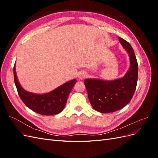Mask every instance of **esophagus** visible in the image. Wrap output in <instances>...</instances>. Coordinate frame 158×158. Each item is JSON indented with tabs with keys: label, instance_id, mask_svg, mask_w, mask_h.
<instances>
[{
	"label": "esophagus",
	"instance_id": "obj_1",
	"mask_svg": "<svg viewBox=\"0 0 158 158\" xmlns=\"http://www.w3.org/2000/svg\"><path fill=\"white\" fill-rule=\"evenodd\" d=\"M87 76V74L85 73V72H80L78 74V78L80 80H83Z\"/></svg>",
	"mask_w": 158,
	"mask_h": 158
}]
</instances>
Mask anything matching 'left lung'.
I'll list each match as a JSON object with an SVG mask.
<instances>
[{"instance_id": "1", "label": "left lung", "mask_w": 158, "mask_h": 158, "mask_svg": "<svg viewBox=\"0 0 158 158\" xmlns=\"http://www.w3.org/2000/svg\"><path fill=\"white\" fill-rule=\"evenodd\" d=\"M118 40L130 58V67L123 78L114 80L85 79L88 99L92 107L103 113H112L127 105L133 96L136 88L138 66L132 47L123 38Z\"/></svg>"}]
</instances>
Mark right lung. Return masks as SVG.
<instances>
[{"label":"right lung","mask_w":158,"mask_h":158,"mask_svg":"<svg viewBox=\"0 0 158 158\" xmlns=\"http://www.w3.org/2000/svg\"><path fill=\"white\" fill-rule=\"evenodd\" d=\"M15 64L14 66V82L19 96L27 107L44 115H53L63 111L67 102L69 95L76 82L75 79L69 81L47 94H33L27 92L19 83Z\"/></svg>","instance_id":"add662e5"}]
</instances>
